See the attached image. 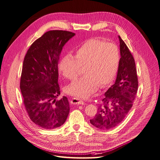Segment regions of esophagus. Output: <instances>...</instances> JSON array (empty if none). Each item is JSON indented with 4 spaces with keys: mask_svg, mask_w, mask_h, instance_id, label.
Listing matches in <instances>:
<instances>
[{
    "mask_svg": "<svg viewBox=\"0 0 160 160\" xmlns=\"http://www.w3.org/2000/svg\"><path fill=\"white\" fill-rule=\"evenodd\" d=\"M71 103L72 105H84V102L79 98H72L71 101Z\"/></svg>",
    "mask_w": 160,
    "mask_h": 160,
    "instance_id": "obj_1",
    "label": "esophagus"
}]
</instances>
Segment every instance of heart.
I'll use <instances>...</instances> for the list:
<instances>
[{"label":"heart","mask_w":160,"mask_h":160,"mask_svg":"<svg viewBox=\"0 0 160 160\" xmlns=\"http://www.w3.org/2000/svg\"><path fill=\"white\" fill-rule=\"evenodd\" d=\"M75 58L66 55L60 61L59 71L67 79H76L84 68L86 76L68 85L66 90L72 95L87 98L96 93L99 87L104 88L113 81L119 64L118 46L99 39L84 42L76 53Z\"/></svg>","instance_id":"b5f03b06"}]
</instances>
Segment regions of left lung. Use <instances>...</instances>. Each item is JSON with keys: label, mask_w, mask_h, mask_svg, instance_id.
<instances>
[{"label": "left lung", "mask_w": 160, "mask_h": 160, "mask_svg": "<svg viewBox=\"0 0 160 160\" xmlns=\"http://www.w3.org/2000/svg\"><path fill=\"white\" fill-rule=\"evenodd\" d=\"M120 42L119 64L115 83L105 92L102 104L90 123L101 130L113 128L123 121L133 105L138 87L135 61L127 46Z\"/></svg>", "instance_id": "obj_1"}]
</instances>
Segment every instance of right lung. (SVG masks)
Returning <instances> with one entry per match:
<instances>
[{"label":"right lung","mask_w":160,"mask_h":160,"mask_svg":"<svg viewBox=\"0 0 160 160\" xmlns=\"http://www.w3.org/2000/svg\"><path fill=\"white\" fill-rule=\"evenodd\" d=\"M74 33L51 30L37 39L23 61L20 88L30 119L46 130L62 125L70 112L68 98L60 95L58 62L62 47Z\"/></svg>","instance_id":"right-lung-1"}]
</instances>
